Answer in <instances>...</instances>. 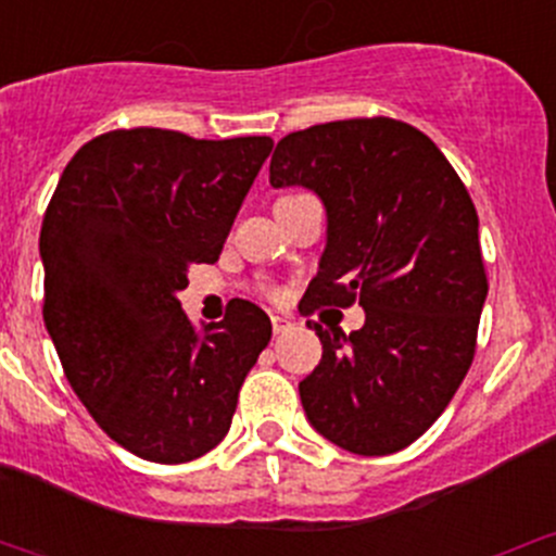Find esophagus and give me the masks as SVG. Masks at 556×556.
<instances>
[{
	"instance_id": "esophagus-1",
	"label": "esophagus",
	"mask_w": 556,
	"mask_h": 556,
	"mask_svg": "<svg viewBox=\"0 0 556 556\" xmlns=\"http://www.w3.org/2000/svg\"><path fill=\"white\" fill-rule=\"evenodd\" d=\"M271 328H274V336H282V333H288L290 328H293V323H290V319L285 317V314H274V317H271Z\"/></svg>"
}]
</instances>
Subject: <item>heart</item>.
<instances>
[{
	"mask_svg": "<svg viewBox=\"0 0 556 556\" xmlns=\"http://www.w3.org/2000/svg\"><path fill=\"white\" fill-rule=\"evenodd\" d=\"M263 293H266L268 299H279V295H282L279 293V288H274V285H266V288H263Z\"/></svg>",
	"mask_w": 556,
	"mask_h": 556,
	"instance_id": "heart-1",
	"label": "heart"
}]
</instances>
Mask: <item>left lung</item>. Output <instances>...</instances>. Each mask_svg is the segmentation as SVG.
Here are the masks:
<instances>
[{
    "label": "left lung",
    "instance_id": "left-lung-1",
    "mask_svg": "<svg viewBox=\"0 0 556 556\" xmlns=\"http://www.w3.org/2000/svg\"><path fill=\"white\" fill-rule=\"evenodd\" d=\"M268 182L312 188L328 210L306 314L366 309L350 336L306 323L323 341L299 384L306 417L352 454L406 450L463 384L490 288L463 179L419 128L379 115L282 137Z\"/></svg>",
    "mask_w": 556,
    "mask_h": 556
}]
</instances>
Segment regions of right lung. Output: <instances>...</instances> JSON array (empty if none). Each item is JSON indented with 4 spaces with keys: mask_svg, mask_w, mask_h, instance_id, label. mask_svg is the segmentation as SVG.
Returning <instances> with one entry per match:
<instances>
[{
    "mask_svg": "<svg viewBox=\"0 0 556 556\" xmlns=\"http://www.w3.org/2000/svg\"><path fill=\"white\" fill-rule=\"evenodd\" d=\"M271 148L117 128L77 150L45 210V328L99 428L150 463H190L226 439L271 339L250 301L233 299L204 333L177 301L190 266L220 257Z\"/></svg>",
    "mask_w": 556,
    "mask_h": 556,
    "instance_id": "1",
    "label": "right lung"
}]
</instances>
